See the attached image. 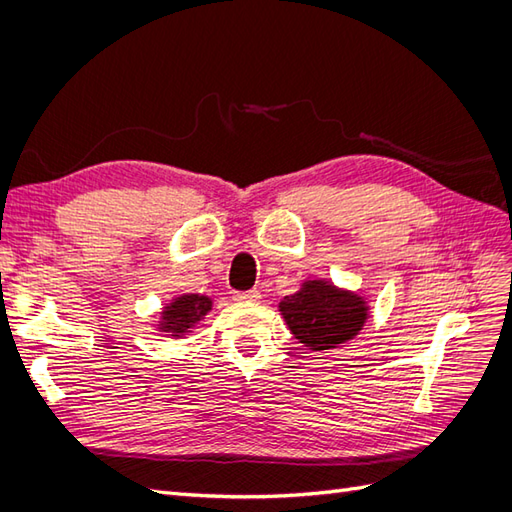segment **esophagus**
Wrapping results in <instances>:
<instances>
[{"mask_svg":"<svg viewBox=\"0 0 512 512\" xmlns=\"http://www.w3.org/2000/svg\"><path fill=\"white\" fill-rule=\"evenodd\" d=\"M232 299L239 301V303H250V301H258V299H260V292H258V290L235 292V294H232Z\"/></svg>","mask_w":512,"mask_h":512,"instance_id":"1","label":"esophagus"}]
</instances>
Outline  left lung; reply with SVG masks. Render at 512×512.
Listing matches in <instances>:
<instances>
[{
  "label": "left lung",
  "instance_id": "obj_1",
  "mask_svg": "<svg viewBox=\"0 0 512 512\" xmlns=\"http://www.w3.org/2000/svg\"><path fill=\"white\" fill-rule=\"evenodd\" d=\"M280 312L292 335L314 352L348 342L367 320L363 297L324 280H309L299 292L284 297Z\"/></svg>",
  "mask_w": 512,
  "mask_h": 512
}]
</instances>
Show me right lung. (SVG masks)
Instances as JSON below:
<instances>
[{
    "label": "right lung",
    "mask_w": 512,
    "mask_h": 512,
    "mask_svg": "<svg viewBox=\"0 0 512 512\" xmlns=\"http://www.w3.org/2000/svg\"><path fill=\"white\" fill-rule=\"evenodd\" d=\"M211 312V299L203 294H181L162 309L160 327L162 333L181 337L188 333L198 320H203Z\"/></svg>",
    "instance_id": "add662e5"
}]
</instances>
